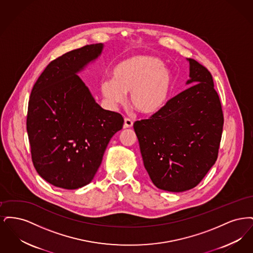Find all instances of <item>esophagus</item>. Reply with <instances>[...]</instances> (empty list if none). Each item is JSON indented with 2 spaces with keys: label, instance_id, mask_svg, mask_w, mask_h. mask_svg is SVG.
<instances>
[{
  "label": "esophagus",
  "instance_id": "1",
  "mask_svg": "<svg viewBox=\"0 0 253 253\" xmlns=\"http://www.w3.org/2000/svg\"><path fill=\"white\" fill-rule=\"evenodd\" d=\"M132 121L129 119H125L124 120V125H123V128L124 129H129V128H132Z\"/></svg>",
  "mask_w": 253,
  "mask_h": 253
}]
</instances>
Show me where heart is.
Instances as JSON below:
<instances>
[{
	"instance_id": "heart-1",
	"label": "heart",
	"mask_w": 253,
	"mask_h": 253,
	"mask_svg": "<svg viewBox=\"0 0 253 253\" xmlns=\"http://www.w3.org/2000/svg\"><path fill=\"white\" fill-rule=\"evenodd\" d=\"M172 76L162 61L147 55H136L122 60L113 70V81L101 84V93L113 107L130 95L133 108L145 116H153L168 102Z\"/></svg>"
}]
</instances>
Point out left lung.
Here are the masks:
<instances>
[{
    "label": "left lung",
    "mask_w": 253,
    "mask_h": 253,
    "mask_svg": "<svg viewBox=\"0 0 253 253\" xmlns=\"http://www.w3.org/2000/svg\"><path fill=\"white\" fill-rule=\"evenodd\" d=\"M191 85L149 120L135 121L144 167L158 189L181 193L204 178L218 156L224 118L211 74L193 59Z\"/></svg>",
    "instance_id": "8db88e82"
}]
</instances>
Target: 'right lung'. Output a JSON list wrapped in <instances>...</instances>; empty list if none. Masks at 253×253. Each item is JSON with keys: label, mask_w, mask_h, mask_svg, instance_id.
I'll return each instance as SVG.
<instances>
[{"label": "right lung", "mask_w": 253, "mask_h": 253, "mask_svg": "<svg viewBox=\"0 0 253 253\" xmlns=\"http://www.w3.org/2000/svg\"><path fill=\"white\" fill-rule=\"evenodd\" d=\"M103 43L85 45L51 61L33 86L26 130L34 167L55 187L89 184L112 136L123 126L119 113L96 103L78 76L96 61Z\"/></svg>", "instance_id": "right-lung-1"}]
</instances>
